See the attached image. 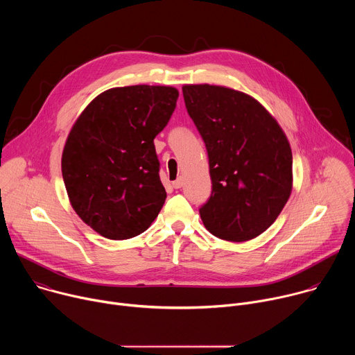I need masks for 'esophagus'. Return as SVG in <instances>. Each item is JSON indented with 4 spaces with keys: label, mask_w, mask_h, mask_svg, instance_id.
Listing matches in <instances>:
<instances>
[{
    "label": "esophagus",
    "mask_w": 355,
    "mask_h": 355,
    "mask_svg": "<svg viewBox=\"0 0 355 355\" xmlns=\"http://www.w3.org/2000/svg\"><path fill=\"white\" fill-rule=\"evenodd\" d=\"M182 184H184V178H182V177H178L175 181H173V187H174L175 189L181 188V187H182Z\"/></svg>",
    "instance_id": "esophagus-1"
}]
</instances>
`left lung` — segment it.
I'll use <instances>...</instances> for the list:
<instances>
[{
    "mask_svg": "<svg viewBox=\"0 0 355 355\" xmlns=\"http://www.w3.org/2000/svg\"><path fill=\"white\" fill-rule=\"evenodd\" d=\"M185 107L205 143L212 192L199 208L216 237L245 241L266 232L292 191V151L277 121L232 88L182 87Z\"/></svg>",
    "mask_w": 355,
    "mask_h": 355,
    "instance_id": "1",
    "label": "left lung"
}]
</instances>
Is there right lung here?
<instances>
[{
    "mask_svg": "<svg viewBox=\"0 0 355 355\" xmlns=\"http://www.w3.org/2000/svg\"><path fill=\"white\" fill-rule=\"evenodd\" d=\"M177 98L173 87L111 88L74 123L63 150V180L76 214L101 236L132 239L163 208L167 193L153 140Z\"/></svg>",
    "mask_w": 355,
    "mask_h": 355,
    "instance_id": "add662e5",
    "label": "right lung"
}]
</instances>
